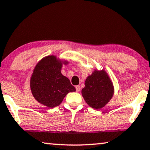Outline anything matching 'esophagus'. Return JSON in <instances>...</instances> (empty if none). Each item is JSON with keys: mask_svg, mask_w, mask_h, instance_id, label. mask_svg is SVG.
Returning <instances> with one entry per match:
<instances>
[{"mask_svg": "<svg viewBox=\"0 0 150 150\" xmlns=\"http://www.w3.org/2000/svg\"><path fill=\"white\" fill-rule=\"evenodd\" d=\"M76 92H79L80 91V86H76Z\"/></svg>", "mask_w": 150, "mask_h": 150, "instance_id": "1", "label": "esophagus"}]
</instances>
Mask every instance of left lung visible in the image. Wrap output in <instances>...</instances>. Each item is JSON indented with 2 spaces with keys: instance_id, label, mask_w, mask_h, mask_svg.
<instances>
[{
  "instance_id": "obj_1",
  "label": "left lung",
  "mask_w": 150,
  "mask_h": 150,
  "mask_svg": "<svg viewBox=\"0 0 150 150\" xmlns=\"http://www.w3.org/2000/svg\"><path fill=\"white\" fill-rule=\"evenodd\" d=\"M82 94L90 107L95 109L104 107L112 98L114 86L105 70H94L85 80Z\"/></svg>"
}]
</instances>
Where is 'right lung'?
Returning <instances> with one entry per match:
<instances>
[{"instance_id":"1","label":"right lung","mask_w":150,"mask_h":150,"mask_svg":"<svg viewBox=\"0 0 150 150\" xmlns=\"http://www.w3.org/2000/svg\"><path fill=\"white\" fill-rule=\"evenodd\" d=\"M68 63L53 55L39 61L30 80L31 91L37 101L54 108L61 104L68 93L76 91L70 80L61 73L63 64Z\"/></svg>"}]
</instances>
